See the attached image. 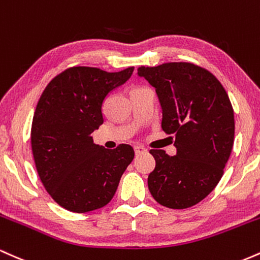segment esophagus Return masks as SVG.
<instances>
[{"mask_svg":"<svg viewBox=\"0 0 260 260\" xmlns=\"http://www.w3.org/2000/svg\"><path fill=\"white\" fill-rule=\"evenodd\" d=\"M134 150H135L136 154H141V153L146 152V148L142 147V146H135V147H134Z\"/></svg>","mask_w":260,"mask_h":260,"instance_id":"esophagus-1","label":"esophagus"}]
</instances>
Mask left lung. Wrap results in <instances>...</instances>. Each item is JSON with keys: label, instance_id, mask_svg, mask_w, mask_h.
Segmentation results:
<instances>
[{"label": "left lung", "instance_id": "8db88e82", "mask_svg": "<svg viewBox=\"0 0 260 260\" xmlns=\"http://www.w3.org/2000/svg\"><path fill=\"white\" fill-rule=\"evenodd\" d=\"M156 88L162 129L176 136V156L151 150L156 167L147 179L153 199L169 209H186L205 199L220 182L235 140V115L220 81L190 62L138 69Z\"/></svg>", "mask_w": 260, "mask_h": 260}]
</instances>
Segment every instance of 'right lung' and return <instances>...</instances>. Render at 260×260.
<instances>
[{
    "instance_id": "right-lung-1",
    "label": "right lung",
    "mask_w": 260,
    "mask_h": 260,
    "mask_svg": "<svg viewBox=\"0 0 260 260\" xmlns=\"http://www.w3.org/2000/svg\"><path fill=\"white\" fill-rule=\"evenodd\" d=\"M133 71L70 67L52 78L38 102L30 134L34 162L46 191L69 211L106 206L134 159L130 145L108 150L93 144L91 136L104 121L102 106L108 93Z\"/></svg>"
}]
</instances>
